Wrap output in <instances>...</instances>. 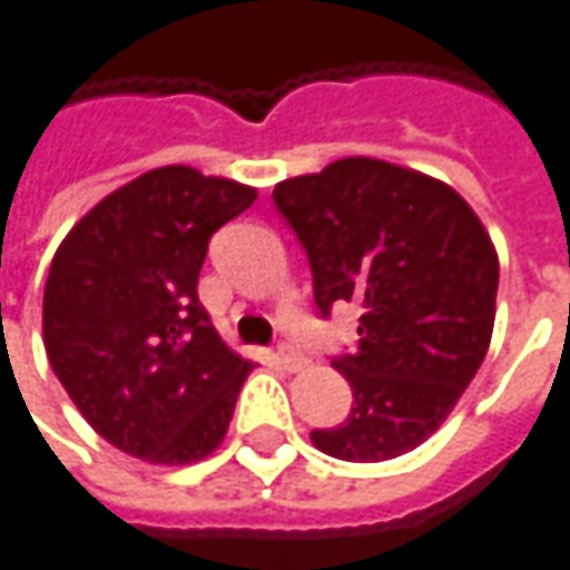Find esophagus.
Listing matches in <instances>:
<instances>
[{"label":"esophagus","mask_w":570,"mask_h":570,"mask_svg":"<svg viewBox=\"0 0 570 570\" xmlns=\"http://www.w3.org/2000/svg\"><path fill=\"white\" fill-rule=\"evenodd\" d=\"M277 358H281V365H284L286 371H299V367H305V358H302L299 352L289 350V346H281V350H277Z\"/></svg>","instance_id":"34e87169"}]
</instances>
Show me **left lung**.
I'll use <instances>...</instances> for the list:
<instances>
[{"label": "left lung", "instance_id": "left-lung-1", "mask_svg": "<svg viewBox=\"0 0 570 570\" xmlns=\"http://www.w3.org/2000/svg\"><path fill=\"white\" fill-rule=\"evenodd\" d=\"M312 265L315 305L358 302V346L334 367L352 386L343 424L312 431L343 462H386L431 436L487 355L499 258L471 205L428 174L340 158L274 187Z\"/></svg>", "mask_w": 570, "mask_h": 570}]
</instances>
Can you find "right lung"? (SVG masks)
<instances>
[{"label":"right lung","mask_w":570,"mask_h":570,"mask_svg":"<svg viewBox=\"0 0 570 570\" xmlns=\"http://www.w3.org/2000/svg\"><path fill=\"white\" fill-rule=\"evenodd\" d=\"M253 187L187 165L146 171L73 224L42 293L49 365L80 415L127 455L205 459L253 362L208 321L196 284L212 234Z\"/></svg>","instance_id":"add662e5"}]
</instances>
